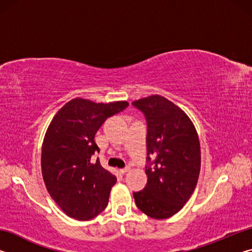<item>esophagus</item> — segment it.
Instances as JSON below:
<instances>
[{
	"mask_svg": "<svg viewBox=\"0 0 252 252\" xmlns=\"http://www.w3.org/2000/svg\"><path fill=\"white\" fill-rule=\"evenodd\" d=\"M129 170H130V167H129V165H126V168H123V169H120V172H121L122 174H125V173H126L127 171H129Z\"/></svg>",
	"mask_w": 252,
	"mask_h": 252,
	"instance_id": "esophagus-1",
	"label": "esophagus"
}]
</instances>
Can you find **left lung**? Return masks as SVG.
<instances>
[{
  "instance_id": "8db88e82",
  "label": "left lung",
  "mask_w": 252,
  "mask_h": 252,
  "mask_svg": "<svg viewBox=\"0 0 252 252\" xmlns=\"http://www.w3.org/2000/svg\"><path fill=\"white\" fill-rule=\"evenodd\" d=\"M147 121L148 182L133 192L136 207L153 219H167L183 208L197 186L201 152L193 123L161 95L132 102Z\"/></svg>"
}]
</instances>
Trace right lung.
<instances>
[{"mask_svg": "<svg viewBox=\"0 0 252 252\" xmlns=\"http://www.w3.org/2000/svg\"><path fill=\"white\" fill-rule=\"evenodd\" d=\"M129 103H94L81 97L59 110L46 131L42 146V176L58 206L71 218L90 220L108 206L116 176L91 158L100 151L94 141L106 119Z\"/></svg>", "mask_w": 252, "mask_h": 252, "instance_id": "obj_1", "label": "right lung"}]
</instances>
